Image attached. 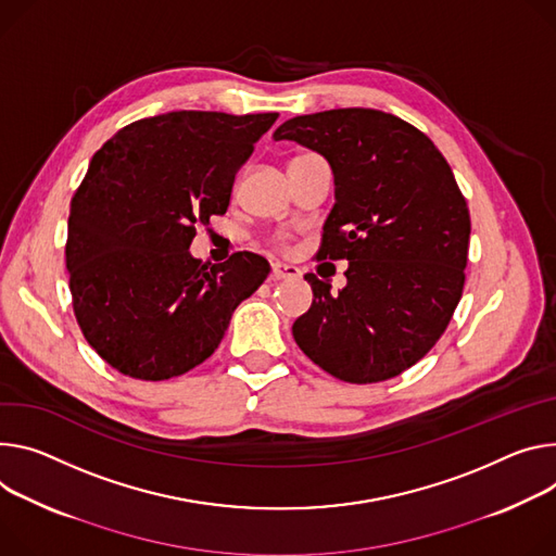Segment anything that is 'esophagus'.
Returning a JSON list of instances; mask_svg holds the SVG:
<instances>
[{"instance_id": "1", "label": "esophagus", "mask_w": 556, "mask_h": 556, "mask_svg": "<svg viewBox=\"0 0 556 556\" xmlns=\"http://www.w3.org/2000/svg\"><path fill=\"white\" fill-rule=\"evenodd\" d=\"M301 275V270L296 268V266H290V264H273V273H270V277L275 279V281H281V279H296Z\"/></svg>"}]
</instances>
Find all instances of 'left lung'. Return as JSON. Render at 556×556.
<instances>
[{
    "mask_svg": "<svg viewBox=\"0 0 556 556\" xmlns=\"http://www.w3.org/2000/svg\"><path fill=\"white\" fill-rule=\"evenodd\" d=\"M273 137L330 164L334 206L317 260H348L339 294L306 275L313 306L292 324L296 345L348 383L401 375L439 341L464 292L470 213L447 162L421 130L375 109L292 117Z\"/></svg>",
    "mask_w": 556,
    "mask_h": 556,
    "instance_id": "1",
    "label": "left lung"
}]
</instances>
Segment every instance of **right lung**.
I'll return each instance as SVG.
<instances>
[{"label":"right lung","mask_w":556,"mask_h":556,"mask_svg":"<svg viewBox=\"0 0 556 556\" xmlns=\"http://www.w3.org/2000/svg\"><path fill=\"white\" fill-rule=\"evenodd\" d=\"M277 117H146L90 160L71 204L66 268L86 341L122 375L164 381L206 362L268 277L255 252L208 268L188 248L197 224L228 211L237 170Z\"/></svg>","instance_id":"obj_1"}]
</instances>
